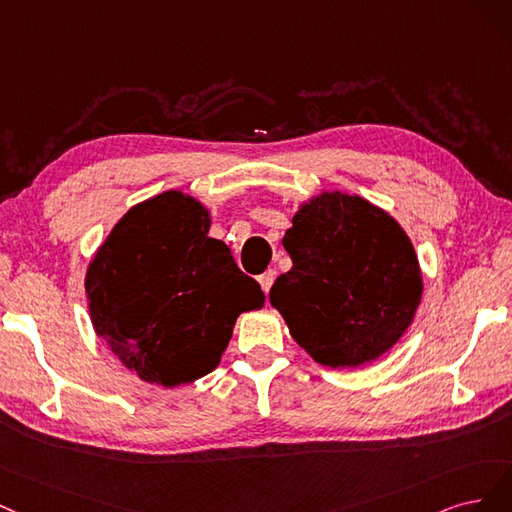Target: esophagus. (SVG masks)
I'll use <instances>...</instances> for the list:
<instances>
[{"label": "esophagus", "mask_w": 512, "mask_h": 512, "mask_svg": "<svg viewBox=\"0 0 512 512\" xmlns=\"http://www.w3.org/2000/svg\"><path fill=\"white\" fill-rule=\"evenodd\" d=\"M274 278H276V272L274 270H268V272H263L261 276H259V285H261V289H263V293L268 295V291H270V287H272V283H274Z\"/></svg>", "instance_id": "1"}]
</instances>
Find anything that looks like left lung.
I'll use <instances>...</instances> for the list:
<instances>
[{
	"label": "left lung",
	"mask_w": 512,
	"mask_h": 512,
	"mask_svg": "<svg viewBox=\"0 0 512 512\" xmlns=\"http://www.w3.org/2000/svg\"><path fill=\"white\" fill-rule=\"evenodd\" d=\"M283 246L293 268L270 289L291 338L327 368H359L398 342L423 295L404 227L387 210L344 191L302 202Z\"/></svg>",
	"instance_id": "obj_1"
}]
</instances>
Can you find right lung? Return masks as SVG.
Masks as SVG:
<instances>
[{"label":"right lung","instance_id":"1","mask_svg":"<svg viewBox=\"0 0 512 512\" xmlns=\"http://www.w3.org/2000/svg\"><path fill=\"white\" fill-rule=\"evenodd\" d=\"M210 210L183 191L131 206L85 276L95 334L142 381L178 387L219 366L236 319L266 302L229 246L210 238Z\"/></svg>","mask_w":512,"mask_h":512}]
</instances>
